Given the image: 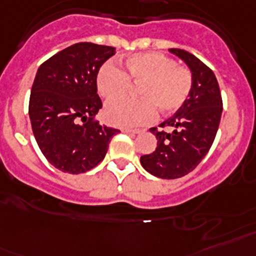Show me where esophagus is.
<instances>
[{
  "instance_id": "obj_1",
  "label": "esophagus",
  "mask_w": 256,
  "mask_h": 256,
  "mask_svg": "<svg viewBox=\"0 0 256 256\" xmlns=\"http://www.w3.org/2000/svg\"><path fill=\"white\" fill-rule=\"evenodd\" d=\"M122 132L130 133V134H137V133L141 132V130H130V128H124V130H122Z\"/></svg>"
}]
</instances>
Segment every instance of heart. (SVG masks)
I'll list each match as a JSON object with an SVG mask.
<instances>
[{
	"label": "heart",
	"mask_w": 256,
	"mask_h": 256,
	"mask_svg": "<svg viewBox=\"0 0 256 256\" xmlns=\"http://www.w3.org/2000/svg\"><path fill=\"white\" fill-rule=\"evenodd\" d=\"M123 70L107 62L96 73V88L107 103L103 115L111 126L133 128L145 126L160 112H176L188 100L194 88V76L188 68L176 65L172 57L161 52L133 54L122 61ZM140 84L141 101L115 100L129 91L130 82Z\"/></svg>",
	"instance_id": "1"
}]
</instances>
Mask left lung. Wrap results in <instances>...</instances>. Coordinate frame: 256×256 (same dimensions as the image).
Listing matches in <instances>:
<instances>
[{"mask_svg": "<svg viewBox=\"0 0 256 256\" xmlns=\"http://www.w3.org/2000/svg\"><path fill=\"white\" fill-rule=\"evenodd\" d=\"M188 65L194 88L188 100L170 119L150 128L157 137V148L141 156L142 168L162 179H176L191 172L206 156L218 130L222 98L218 82L210 68L196 56L179 48H170ZM172 128L170 132L164 128Z\"/></svg>", "mask_w": 256, "mask_h": 256, "instance_id": "obj_1", "label": "left lung"}]
</instances>
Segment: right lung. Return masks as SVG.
I'll return each instance as SVG.
<instances>
[{
  "label": "right lung",
  "mask_w": 256,
  "mask_h": 256,
  "mask_svg": "<svg viewBox=\"0 0 256 256\" xmlns=\"http://www.w3.org/2000/svg\"><path fill=\"white\" fill-rule=\"evenodd\" d=\"M115 52L110 46L77 43L38 69L28 103L31 126L44 157L62 172L92 170L120 132L94 120L102 108L96 73Z\"/></svg>",
  "instance_id": "obj_1"
}]
</instances>
